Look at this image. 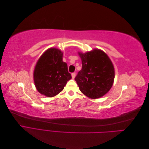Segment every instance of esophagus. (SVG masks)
Returning a JSON list of instances; mask_svg holds the SVG:
<instances>
[{
  "label": "esophagus",
  "mask_w": 149,
  "mask_h": 149,
  "mask_svg": "<svg viewBox=\"0 0 149 149\" xmlns=\"http://www.w3.org/2000/svg\"><path fill=\"white\" fill-rule=\"evenodd\" d=\"M71 76H72V78L73 79H74L75 76H76V73H73L71 74Z\"/></svg>",
  "instance_id": "esophagus-1"
}]
</instances>
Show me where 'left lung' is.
Here are the masks:
<instances>
[{
    "instance_id": "left-lung-1",
    "label": "left lung",
    "mask_w": 149,
    "mask_h": 149,
    "mask_svg": "<svg viewBox=\"0 0 149 149\" xmlns=\"http://www.w3.org/2000/svg\"><path fill=\"white\" fill-rule=\"evenodd\" d=\"M78 54L82 61V69L74 79L79 90L91 99L103 96L111 89L114 79V68L110 58L98 49Z\"/></svg>"
}]
</instances>
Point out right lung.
Instances as JSON below:
<instances>
[{"instance_id": "add662e5", "label": "right lung", "mask_w": 149, "mask_h": 149, "mask_svg": "<svg viewBox=\"0 0 149 149\" xmlns=\"http://www.w3.org/2000/svg\"><path fill=\"white\" fill-rule=\"evenodd\" d=\"M36 88L42 94L53 97L63 89L71 75L63 61V53L55 48L47 49L38 60L33 72Z\"/></svg>"}]
</instances>
